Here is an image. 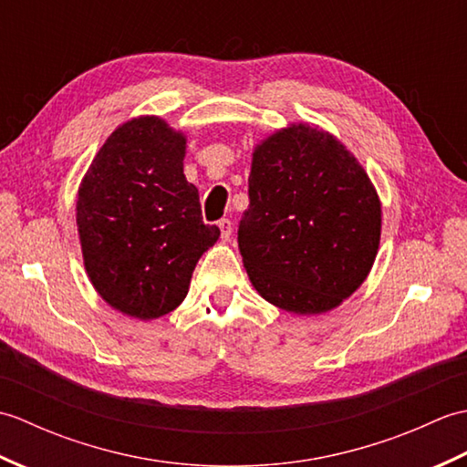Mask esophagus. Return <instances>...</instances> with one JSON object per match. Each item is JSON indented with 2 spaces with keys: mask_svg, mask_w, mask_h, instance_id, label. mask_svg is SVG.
Listing matches in <instances>:
<instances>
[{
  "mask_svg": "<svg viewBox=\"0 0 467 467\" xmlns=\"http://www.w3.org/2000/svg\"><path fill=\"white\" fill-rule=\"evenodd\" d=\"M216 224H218V228H221V239H223V241H228V239H231L233 223L228 221V218H221V221H218Z\"/></svg>",
  "mask_w": 467,
  "mask_h": 467,
  "instance_id": "34e87169",
  "label": "esophagus"
}]
</instances>
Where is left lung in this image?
I'll return each instance as SVG.
<instances>
[{
    "instance_id": "obj_1",
    "label": "left lung",
    "mask_w": 467,
    "mask_h": 467,
    "mask_svg": "<svg viewBox=\"0 0 467 467\" xmlns=\"http://www.w3.org/2000/svg\"><path fill=\"white\" fill-rule=\"evenodd\" d=\"M381 204L329 132L299 124L256 146L239 249L254 289L296 315L331 311L375 261Z\"/></svg>"
}]
</instances>
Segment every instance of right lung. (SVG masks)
I'll use <instances>...</instances> for the list:
<instances>
[{
    "label": "right lung",
    "instance_id": "1",
    "mask_svg": "<svg viewBox=\"0 0 467 467\" xmlns=\"http://www.w3.org/2000/svg\"><path fill=\"white\" fill-rule=\"evenodd\" d=\"M184 150V136L161 118H136L108 138L78 192L88 276L108 305L136 319L174 311L198 259L221 236L202 223Z\"/></svg>",
    "mask_w": 467,
    "mask_h": 467
}]
</instances>
